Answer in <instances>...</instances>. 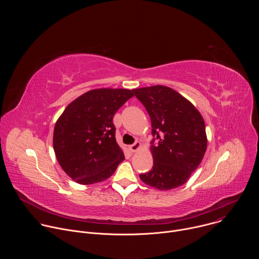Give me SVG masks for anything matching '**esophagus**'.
<instances>
[{
	"instance_id": "obj_1",
	"label": "esophagus",
	"mask_w": 259,
	"mask_h": 259,
	"mask_svg": "<svg viewBox=\"0 0 259 259\" xmlns=\"http://www.w3.org/2000/svg\"><path fill=\"white\" fill-rule=\"evenodd\" d=\"M142 147V144H141V142H139V141H136L134 144H132L131 146H130V151L131 152H133V153H135V152H137L138 150H140Z\"/></svg>"
}]
</instances>
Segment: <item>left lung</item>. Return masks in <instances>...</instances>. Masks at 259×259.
I'll list each match as a JSON object with an SVG mask.
<instances>
[{"instance_id": "8db88e82", "label": "left lung", "mask_w": 259, "mask_h": 259, "mask_svg": "<svg viewBox=\"0 0 259 259\" xmlns=\"http://www.w3.org/2000/svg\"><path fill=\"white\" fill-rule=\"evenodd\" d=\"M152 121L158 144L151 145L153 169L140 179L160 191L186 183L201 164L207 150L205 122L195 105L174 89L151 86L133 89Z\"/></svg>"}]
</instances>
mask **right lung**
<instances>
[{"label": "right lung", "mask_w": 259, "mask_h": 259, "mask_svg": "<svg viewBox=\"0 0 259 259\" xmlns=\"http://www.w3.org/2000/svg\"><path fill=\"white\" fill-rule=\"evenodd\" d=\"M133 96L129 89L99 88L65 107L54 127L53 149L60 167L72 180L80 184L103 181L124 161L113 119Z\"/></svg>", "instance_id": "add662e5"}]
</instances>
